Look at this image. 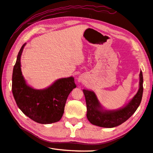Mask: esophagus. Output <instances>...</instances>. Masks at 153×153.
Here are the masks:
<instances>
[{
	"label": "esophagus",
	"mask_w": 153,
	"mask_h": 153,
	"mask_svg": "<svg viewBox=\"0 0 153 153\" xmlns=\"http://www.w3.org/2000/svg\"><path fill=\"white\" fill-rule=\"evenodd\" d=\"M78 81H79V82H81V79H79Z\"/></svg>",
	"instance_id": "34e87169"
}]
</instances>
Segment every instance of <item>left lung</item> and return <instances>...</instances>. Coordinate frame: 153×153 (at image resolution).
I'll return each instance as SVG.
<instances>
[{"label":"left lung","instance_id":"left-lung-1","mask_svg":"<svg viewBox=\"0 0 153 153\" xmlns=\"http://www.w3.org/2000/svg\"><path fill=\"white\" fill-rule=\"evenodd\" d=\"M83 91L87 105L88 120L96 126L104 128L116 127L126 121L139 106L143 93V72L142 71L140 72L139 89L138 92L128 104L119 110H104L94 91L88 90H83Z\"/></svg>","mask_w":153,"mask_h":153}]
</instances>
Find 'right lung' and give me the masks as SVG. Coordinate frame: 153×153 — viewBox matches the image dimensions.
I'll use <instances>...</instances> for the list:
<instances>
[{"label": "right lung", "mask_w": 153, "mask_h": 153, "mask_svg": "<svg viewBox=\"0 0 153 153\" xmlns=\"http://www.w3.org/2000/svg\"><path fill=\"white\" fill-rule=\"evenodd\" d=\"M26 43L19 51L13 68L12 91L14 98L22 112L36 123L51 124L60 120L66 100L76 88L73 77L57 79L49 88L35 90L26 84L21 69V56Z\"/></svg>", "instance_id": "obj_1"}]
</instances>
